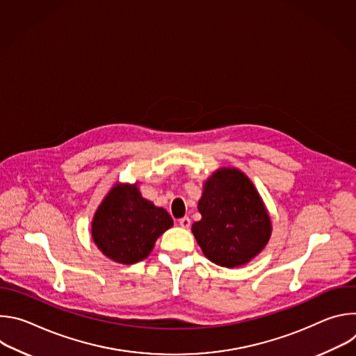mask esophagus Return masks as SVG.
I'll use <instances>...</instances> for the list:
<instances>
[{
    "label": "esophagus",
    "instance_id": "esophagus-1",
    "mask_svg": "<svg viewBox=\"0 0 356 356\" xmlns=\"http://www.w3.org/2000/svg\"><path fill=\"white\" fill-rule=\"evenodd\" d=\"M190 224H191V221H190L188 217H183V218L179 220V225H180L181 228H188Z\"/></svg>",
    "mask_w": 356,
    "mask_h": 356
}]
</instances>
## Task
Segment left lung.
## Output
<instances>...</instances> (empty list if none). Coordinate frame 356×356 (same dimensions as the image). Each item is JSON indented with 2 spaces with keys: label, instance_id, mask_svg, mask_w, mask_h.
<instances>
[{
  "label": "left lung",
  "instance_id": "left-lung-1",
  "mask_svg": "<svg viewBox=\"0 0 356 356\" xmlns=\"http://www.w3.org/2000/svg\"><path fill=\"white\" fill-rule=\"evenodd\" d=\"M197 207L201 220L191 225V232L202 253L218 266L248 264L270 238V217L258 190L235 168L218 169L206 180Z\"/></svg>",
  "mask_w": 356,
  "mask_h": 356
}]
</instances>
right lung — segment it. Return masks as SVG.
<instances>
[{
	"label": "right lung",
	"mask_w": 356,
	"mask_h": 356,
	"mask_svg": "<svg viewBox=\"0 0 356 356\" xmlns=\"http://www.w3.org/2000/svg\"><path fill=\"white\" fill-rule=\"evenodd\" d=\"M172 225L169 213L143 198L136 183L115 184L94 214L91 236L107 258L132 265L147 258Z\"/></svg>",
	"instance_id": "1"
}]
</instances>
